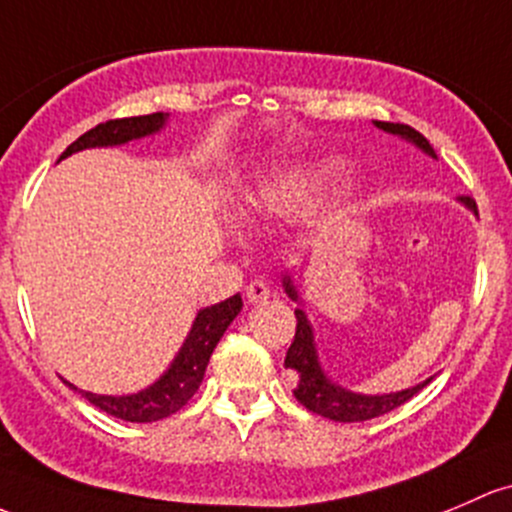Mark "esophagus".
<instances>
[{
    "label": "esophagus",
    "instance_id": "1",
    "mask_svg": "<svg viewBox=\"0 0 512 512\" xmlns=\"http://www.w3.org/2000/svg\"><path fill=\"white\" fill-rule=\"evenodd\" d=\"M245 294H247V301H250V304H262V301H267L272 297V289H270V284L262 282V279H255V282L247 284Z\"/></svg>",
    "mask_w": 512,
    "mask_h": 512
}]
</instances>
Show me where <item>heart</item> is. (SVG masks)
I'll list each match as a JSON object with an SVG mask.
<instances>
[{
	"label": "heart",
	"mask_w": 512,
	"mask_h": 512,
	"mask_svg": "<svg viewBox=\"0 0 512 512\" xmlns=\"http://www.w3.org/2000/svg\"><path fill=\"white\" fill-rule=\"evenodd\" d=\"M304 198V184L299 179H282L274 184L262 186L255 196L250 198L252 208L267 213H289L299 206Z\"/></svg>",
	"instance_id": "b5f03b06"
}]
</instances>
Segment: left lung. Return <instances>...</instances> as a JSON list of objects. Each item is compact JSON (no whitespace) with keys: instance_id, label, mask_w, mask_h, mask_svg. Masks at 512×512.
<instances>
[{"instance_id":"obj_1","label":"left lung","mask_w":512,"mask_h":512,"mask_svg":"<svg viewBox=\"0 0 512 512\" xmlns=\"http://www.w3.org/2000/svg\"><path fill=\"white\" fill-rule=\"evenodd\" d=\"M375 127L383 129L387 134H395V137L405 139V142L414 144L417 149H422L427 157L437 159V152L432 149V144L427 142L424 134H419L417 129L410 125H400V122H373ZM461 203L473 215H478L476 203L469 196H461ZM282 287L287 292V297L297 301V309H294V316H297V333H294V341L289 346L287 358H284V368H292L299 373L297 390H294V397L306 407L309 412L321 414V417L333 419V422H365V419L380 417V414L392 412L395 407L405 405L410 397L417 395L422 387L432 383V378H427L424 383L407 387V390L400 392H385V395H363V392H353L348 387L333 383L326 375V370L321 368L319 351H316V338L314 328H311V321L306 319V311L301 309V299L297 292V284H294L292 274H282Z\"/></svg>"}]
</instances>
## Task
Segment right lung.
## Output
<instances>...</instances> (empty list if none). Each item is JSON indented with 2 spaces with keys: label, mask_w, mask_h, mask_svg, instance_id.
Returning <instances> with one entry per match:
<instances>
[{
  "label": "right lung",
  "mask_w": 512,
  "mask_h": 512,
  "mask_svg": "<svg viewBox=\"0 0 512 512\" xmlns=\"http://www.w3.org/2000/svg\"><path fill=\"white\" fill-rule=\"evenodd\" d=\"M166 122H169V112L102 122V125L85 132L83 137L75 139L71 147L61 154V159L71 157L75 152H83V149L120 147V144L134 142V139L152 137V134L166 127ZM240 309L242 297L235 294V297L220 301V304L206 306V309L198 311L184 346L174 355L169 368L152 385L144 387V390L132 392V395H95V392L80 390V387L68 383V380H63V383L71 387V390L80 392L90 405L112 414V417L125 419V422H159V419L171 417V414L179 412L196 395L215 346L223 338L225 328L233 324L235 316L240 314Z\"/></svg>",
  "instance_id": "add662e5"
}]
</instances>
